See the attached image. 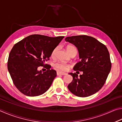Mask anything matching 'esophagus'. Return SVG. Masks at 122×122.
Wrapping results in <instances>:
<instances>
[{"label": "esophagus", "mask_w": 122, "mask_h": 122, "mask_svg": "<svg viewBox=\"0 0 122 122\" xmlns=\"http://www.w3.org/2000/svg\"><path fill=\"white\" fill-rule=\"evenodd\" d=\"M56 74H57V75H67V73H63V72H61V71H57Z\"/></svg>", "instance_id": "34e87169"}]
</instances>
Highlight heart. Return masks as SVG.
<instances>
[{
	"label": "heart",
	"mask_w": 122,
	"mask_h": 122,
	"mask_svg": "<svg viewBox=\"0 0 122 122\" xmlns=\"http://www.w3.org/2000/svg\"><path fill=\"white\" fill-rule=\"evenodd\" d=\"M57 48L56 47L52 51V53H51V56H54L55 55V53H56V51H57ZM75 49V47L74 46H68L67 47V51H68V53H69L72 49ZM54 67L55 68L60 70V71H67L68 69L69 68V67H71V66L69 65H68V64H66L65 63H63V62H57L56 63L54 64Z\"/></svg>",
	"instance_id": "b5f03b06"
}]
</instances>
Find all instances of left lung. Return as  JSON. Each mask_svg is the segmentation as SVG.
Masks as SVG:
<instances>
[{
	"mask_svg": "<svg viewBox=\"0 0 122 122\" xmlns=\"http://www.w3.org/2000/svg\"><path fill=\"white\" fill-rule=\"evenodd\" d=\"M65 41L75 45L79 53L80 61L73 69L83 71L80 77L76 73L69 74L73 81L68 88L81 97L95 94L104 84L111 70L110 54L107 47L95 38L85 35L67 37Z\"/></svg>",
	"mask_w": 122,
	"mask_h": 122,
	"instance_id": "1",
	"label": "left lung"
}]
</instances>
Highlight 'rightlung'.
<instances>
[{"mask_svg": "<svg viewBox=\"0 0 122 122\" xmlns=\"http://www.w3.org/2000/svg\"><path fill=\"white\" fill-rule=\"evenodd\" d=\"M64 37L33 34L14 45L9 54L7 68L14 84L21 93L37 96L50 88L56 71L45 62ZM43 65L47 70L42 73L38 68Z\"/></svg>", "mask_w": 122, "mask_h": 122, "instance_id": "1", "label": "right lung"}]
</instances>
